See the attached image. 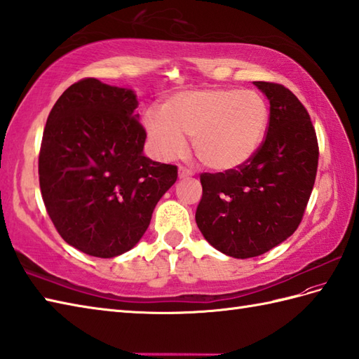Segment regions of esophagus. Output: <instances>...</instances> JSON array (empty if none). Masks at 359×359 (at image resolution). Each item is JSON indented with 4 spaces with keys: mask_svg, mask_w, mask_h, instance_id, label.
Listing matches in <instances>:
<instances>
[{
    "mask_svg": "<svg viewBox=\"0 0 359 359\" xmlns=\"http://www.w3.org/2000/svg\"><path fill=\"white\" fill-rule=\"evenodd\" d=\"M191 176H193V171L187 168V166H183V165L179 166V179H188Z\"/></svg>",
    "mask_w": 359,
    "mask_h": 359,
    "instance_id": "34e87169",
    "label": "esophagus"
}]
</instances>
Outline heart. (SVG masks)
Masks as SVG:
<instances>
[{"label":"heart","instance_id":"obj_1","mask_svg":"<svg viewBox=\"0 0 359 359\" xmlns=\"http://www.w3.org/2000/svg\"><path fill=\"white\" fill-rule=\"evenodd\" d=\"M269 123L266 99L254 90L202 88L166 99L162 114L148 111L144 127L163 161L182 156L191 137L197 161L212 171H232L260 149Z\"/></svg>","mask_w":359,"mask_h":359}]
</instances>
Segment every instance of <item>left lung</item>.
Here are the masks:
<instances>
[{"label": "left lung", "instance_id": "obj_1", "mask_svg": "<svg viewBox=\"0 0 359 359\" xmlns=\"http://www.w3.org/2000/svg\"><path fill=\"white\" fill-rule=\"evenodd\" d=\"M254 84L271 104L263 144L237 170L200 174L196 211L208 243L236 258L262 255L294 234L318 168V140L304 105L285 86Z\"/></svg>", "mask_w": 359, "mask_h": 359}]
</instances>
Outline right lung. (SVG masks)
<instances>
[{
  "mask_svg": "<svg viewBox=\"0 0 359 359\" xmlns=\"http://www.w3.org/2000/svg\"><path fill=\"white\" fill-rule=\"evenodd\" d=\"M128 88L86 78L50 111L41 142L39 188L60 236L81 252L111 258L145 234L177 166L144 156L147 131Z\"/></svg>",
  "mask_w": 359,
  "mask_h": 359,
  "instance_id": "1",
  "label": "right lung"
}]
</instances>
